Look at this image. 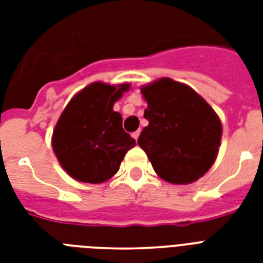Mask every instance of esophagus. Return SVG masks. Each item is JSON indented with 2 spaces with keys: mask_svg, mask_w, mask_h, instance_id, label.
Returning <instances> with one entry per match:
<instances>
[{
  "mask_svg": "<svg viewBox=\"0 0 263 263\" xmlns=\"http://www.w3.org/2000/svg\"><path fill=\"white\" fill-rule=\"evenodd\" d=\"M139 135H140V131H139V129H138V131H135V132H134V134H132V138H134V139H135V140H138Z\"/></svg>",
  "mask_w": 263,
  "mask_h": 263,
  "instance_id": "1",
  "label": "esophagus"
}]
</instances>
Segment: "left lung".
<instances>
[{"label": "left lung", "instance_id": "8db88e82", "mask_svg": "<svg viewBox=\"0 0 263 263\" xmlns=\"http://www.w3.org/2000/svg\"><path fill=\"white\" fill-rule=\"evenodd\" d=\"M147 102L140 132L143 148L161 179L190 184L212 168L218 154L222 127L212 106L190 86L162 78L142 87Z\"/></svg>", "mask_w": 263, "mask_h": 263}]
</instances>
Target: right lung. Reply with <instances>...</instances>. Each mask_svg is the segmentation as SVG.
Returning <instances> with one entry per match:
<instances>
[{
  "label": "right lung",
  "instance_id": "obj_1",
  "mask_svg": "<svg viewBox=\"0 0 263 263\" xmlns=\"http://www.w3.org/2000/svg\"><path fill=\"white\" fill-rule=\"evenodd\" d=\"M129 84L95 82L69 101L55 124L51 144L57 160L78 181L103 183L117 173L135 140L123 129L113 105Z\"/></svg>",
  "mask_w": 263,
  "mask_h": 263
}]
</instances>
